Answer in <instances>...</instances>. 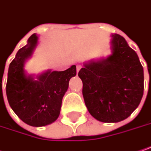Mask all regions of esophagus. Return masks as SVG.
I'll list each match as a JSON object with an SVG mask.
<instances>
[{"label":"esophagus","mask_w":151,"mask_h":151,"mask_svg":"<svg viewBox=\"0 0 151 151\" xmlns=\"http://www.w3.org/2000/svg\"><path fill=\"white\" fill-rule=\"evenodd\" d=\"M81 65H77V73H78V71L81 69Z\"/></svg>","instance_id":"1"}]
</instances>
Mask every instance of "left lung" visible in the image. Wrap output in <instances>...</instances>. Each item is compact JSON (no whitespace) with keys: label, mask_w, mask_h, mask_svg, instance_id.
Masks as SVG:
<instances>
[{"label":"left lung","mask_w":151,"mask_h":151,"mask_svg":"<svg viewBox=\"0 0 151 151\" xmlns=\"http://www.w3.org/2000/svg\"><path fill=\"white\" fill-rule=\"evenodd\" d=\"M111 37V55L84 62L78 72L87 109L105 123L128 118L144 95V69L137 53L120 35Z\"/></svg>","instance_id":"1"}]
</instances>
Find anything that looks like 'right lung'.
Masks as SVG:
<instances>
[{
	"instance_id": "1",
	"label": "right lung",
	"mask_w": 151,
	"mask_h": 151,
	"mask_svg": "<svg viewBox=\"0 0 151 151\" xmlns=\"http://www.w3.org/2000/svg\"><path fill=\"white\" fill-rule=\"evenodd\" d=\"M32 34L10 63L6 92L7 101L20 120L31 127H44L57 120L69 80L76 76V66L58 72L49 69L41 74H29L24 69L38 43Z\"/></svg>"
}]
</instances>
